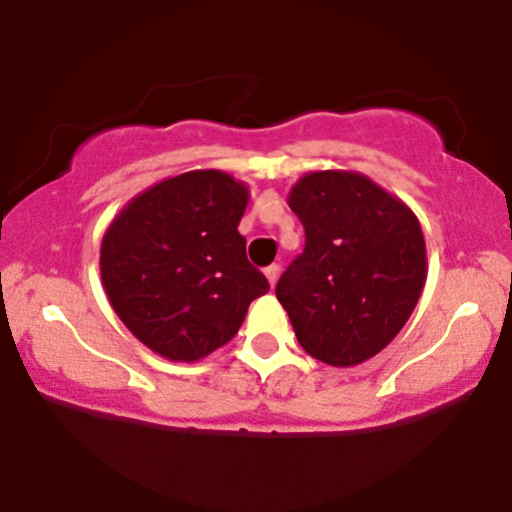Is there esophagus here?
Listing matches in <instances>:
<instances>
[{"mask_svg": "<svg viewBox=\"0 0 512 512\" xmlns=\"http://www.w3.org/2000/svg\"><path fill=\"white\" fill-rule=\"evenodd\" d=\"M264 276H267V281H269V286H276V279H279V267H276V264H269L267 269H264Z\"/></svg>", "mask_w": 512, "mask_h": 512, "instance_id": "34e87169", "label": "esophagus"}]
</instances>
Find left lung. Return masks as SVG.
<instances>
[{
  "instance_id": "8db88e82",
  "label": "left lung",
  "mask_w": 512,
  "mask_h": 512,
  "mask_svg": "<svg viewBox=\"0 0 512 512\" xmlns=\"http://www.w3.org/2000/svg\"><path fill=\"white\" fill-rule=\"evenodd\" d=\"M303 255L276 284L298 344L327 366L368 361L397 337L426 284V240L402 199L354 170H315L289 192Z\"/></svg>"
}]
</instances>
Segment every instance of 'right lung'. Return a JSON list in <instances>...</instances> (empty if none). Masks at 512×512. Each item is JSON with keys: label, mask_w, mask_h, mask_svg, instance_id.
I'll return each instance as SVG.
<instances>
[{"label": "right lung", "mask_w": 512, "mask_h": 512, "mask_svg": "<svg viewBox=\"0 0 512 512\" xmlns=\"http://www.w3.org/2000/svg\"><path fill=\"white\" fill-rule=\"evenodd\" d=\"M245 182L223 170L161 180L122 207L101 243L113 310L168 361H199L236 337L250 303L269 291L248 262L238 223Z\"/></svg>", "instance_id": "add662e5"}]
</instances>
